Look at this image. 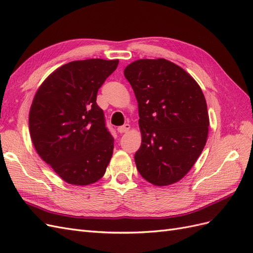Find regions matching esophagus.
I'll return each instance as SVG.
<instances>
[{
	"label": "esophagus",
	"mask_w": 253,
	"mask_h": 253,
	"mask_svg": "<svg viewBox=\"0 0 253 253\" xmlns=\"http://www.w3.org/2000/svg\"><path fill=\"white\" fill-rule=\"evenodd\" d=\"M129 129H130V125H129V124H125V125L118 127V131H119L120 133H124V132H127V131L129 130Z\"/></svg>",
	"instance_id": "obj_1"
}]
</instances>
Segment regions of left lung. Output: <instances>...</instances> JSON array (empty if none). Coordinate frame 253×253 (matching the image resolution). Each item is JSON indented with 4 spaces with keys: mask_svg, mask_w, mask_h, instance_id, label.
Returning a JSON list of instances; mask_svg holds the SVG:
<instances>
[{
    "mask_svg": "<svg viewBox=\"0 0 253 253\" xmlns=\"http://www.w3.org/2000/svg\"><path fill=\"white\" fill-rule=\"evenodd\" d=\"M138 100L140 175L155 185L182 179L203 151L209 131L206 98L195 79L167 59H140L124 70Z\"/></svg>",
    "mask_w": 253,
    "mask_h": 253,
    "instance_id": "8db88e82",
    "label": "left lung"
}]
</instances>
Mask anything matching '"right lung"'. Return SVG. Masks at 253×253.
<instances>
[{
    "mask_svg": "<svg viewBox=\"0 0 253 253\" xmlns=\"http://www.w3.org/2000/svg\"><path fill=\"white\" fill-rule=\"evenodd\" d=\"M119 60L72 61L40 85L30 111V132L38 155L64 181L94 183L105 174L113 153L97 91Z\"/></svg>",
    "mask_w": 253,
    "mask_h": 253,
    "instance_id": "add662e5",
    "label": "right lung"
}]
</instances>
